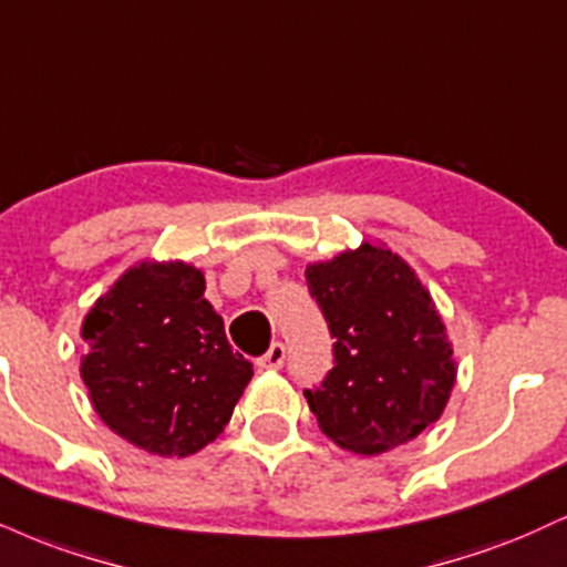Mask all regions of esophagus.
<instances>
[{"label":"esophagus","instance_id":"esophagus-1","mask_svg":"<svg viewBox=\"0 0 567 567\" xmlns=\"http://www.w3.org/2000/svg\"><path fill=\"white\" fill-rule=\"evenodd\" d=\"M285 357H288L285 346L282 343H271V349L266 351L261 359H258V367H261V370H282Z\"/></svg>","mask_w":567,"mask_h":567}]
</instances>
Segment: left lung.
<instances>
[{"instance_id": "1", "label": "left lung", "mask_w": 567, "mask_h": 567, "mask_svg": "<svg viewBox=\"0 0 567 567\" xmlns=\"http://www.w3.org/2000/svg\"><path fill=\"white\" fill-rule=\"evenodd\" d=\"M322 309L332 370L303 395L327 439L353 454H383L441 417L456 380L452 343L425 285L404 258L361 243L306 266Z\"/></svg>"}]
</instances>
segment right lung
Instances as JSON below:
<instances>
[{
    "mask_svg": "<svg viewBox=\"0 0 567 567\" xmlns=\"http://www.w3.org/2000/svg\"><path fill=\"white\" fill-rule=\"evenodd\" d=\"M203 271L142 261L81 324V378L100 420L158 456H189L227 427L254 364L231 351Z\"/></svg>",
    "mask_w": 567,
    "mask_h": 567,
    "instance_id": "1",
    "label": "right lung"
}]
</instances>
